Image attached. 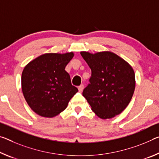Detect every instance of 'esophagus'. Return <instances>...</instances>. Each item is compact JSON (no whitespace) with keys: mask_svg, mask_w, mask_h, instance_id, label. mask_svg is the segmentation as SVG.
Instances as JSON below:
<instances>
[{"mask_svg":"<svg viewBox=\"0 0 159 159\" xmlns=\"http://www.w3.org/2000/svg\"><path fill=\"white\" fill-rule=\"evenodd\" d=\"M84 84H81V85H80L79 87H78V89H79V90L80 92H82L83 90H84Z\"/></svg>","mask_w":159,"mask_h":159,"instance_id":"esophagus-1","label":"esophagus"}]
</instances>
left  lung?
<instances>
[{
	"mask_svg": "<svg viewBox=\"0 0 159 159\" xmlns=\"http://www.w3.org/2000/svg\"><path fill=\"white\" fill-rule=\"evenodd\" d=\"M91 69L90 84L83 95L95 115L110 119L120 114L130 102L135 89V75L132 66L110 52L90 54L80 52Z\"/></svg>",
	"mask_w": 159,
	"mask_h": 159,
	"instance_id": "1",
	"label": "left lung"
}]
</instances>
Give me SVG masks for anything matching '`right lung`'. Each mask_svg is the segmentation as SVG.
<instances>
[{
  "mask_svg": "<svg viewBox=\"0 0 159 159\" xmlns=\"http://www.w3.org/2000/svg\"><path fill=\"white\" fill-rule=\"evenodd\" d=\"M74 53L44 54L30 61L22 71V90L27 104L42 117H53L66 109L78 89L65 67Z\"/></svg>",
  "mask_w": 159,
  "mask_h": 159,
  "instance_id": "obj_1",
  "label": "right lung"
}]
</instances>
